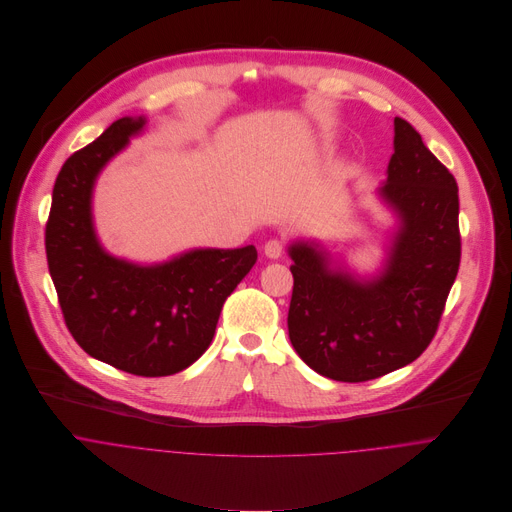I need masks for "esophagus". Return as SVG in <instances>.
Wrapping results in <instances>:
<instances>
[{
	"label": "esophagus",
	"mask_w": 512,
	"mask_h": 512,
	"mask_svg": "<svg viewBox=\"0 0 512 512\" xmlns=\"http://www.w3.org/2000/svg\"><path fill=\"white\" fill-rule=\"evenodd\" d=\"M284 242L280 240V238H272V240H268L266 244H264V254L268 256V258H272V260H278L282 254H284Z\"/></svg>",
	"instance_id": "obj_1"
}]
</instances>
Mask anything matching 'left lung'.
<instances>
[{
	"label": "left lung",
	"instance_id": "8db88e82",
	"mask_svg": "<svg viewBox=\"0 0 512 512\" xmlns=\"http://www.w3.org/2000/svg\"><path fill=\"white\" fill-rule=\"evenodd\" d=\"M378 193L400 219L380 276L357 280L331 270L315 244L290 246V341L305 365L339 382L416 361L436 337L459 270L457 181L402 118H394V153Z\"/></svg>",
	"mask_w": 512,
	"mask_h": 512
}]
</instances>
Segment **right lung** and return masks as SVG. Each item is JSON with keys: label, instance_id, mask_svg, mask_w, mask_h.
I'll return each mask as SVG.
<instances>
[{"label": "right lung", "instance_id": "obj_1", "mask_svg": "<svg viewBox=\"0 0 512 512\" xmlns=\"http://www.w3.org/2000/svg\"><path fill=\"white\" fill-rule=\"evenodd\" d=\"M146 118L116 120L65 161L45 226L49 272L74 341L94 359L136 376H169L211 345L226 297L258 260L254 246L191 250L136 266L102 250L90 199L100 169L142 132Z\"/></svg>", "mask_w": 512, "mask_h": 512}]
</instances>
